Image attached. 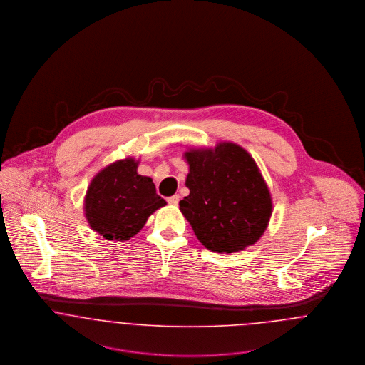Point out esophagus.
Instances as JSON below:
<instances>
[{
	"label": "esophagus",
	"mask_w": 365,
	"mask_h": 365,
	"mask_svg": "<svg viewBox=\"0 0 365 365\" xmlns=\"http://www.w3.org/2000/svg\"><path fill=\"white\" fill-rule=\"evenodd\" d=\"M168 202H169V205H172V206H177L178 202H180V196H178V195H173V196L168 197Z\"/></svg>",
	"instance_id": "34e87169"
}]
</instances>
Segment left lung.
<instances>
[{
	"mask_svg": "<svg viewBox=\"0 0 365 365\" xmlns=\"http://www.w3.org/2000/svg\"><path fill=\"white\" fill-rule=\"evenodd\" d=\"M180 210L199 242L215 252H237L254 245L272 215L268 185L251 155L237 144L191 148Z\"/></svg>",
	"mask_w": 365,
	"mask_h": 365,
	"instance_id": "left-lung-1",
	"label": "left lung"
}]
</instances>
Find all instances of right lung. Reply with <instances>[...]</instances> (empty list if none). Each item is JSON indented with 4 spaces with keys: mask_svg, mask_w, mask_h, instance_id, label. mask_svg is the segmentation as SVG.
<instances>
[{
    "mask_svg": "<svg viewBox=\"0 0 365 365\" xmlns=\"http://www.w3.org/2000/svg\"><path fill=\"white\" fill-rule=\"evenodd\" d=\"M137 166L135 158L116 160L100 170L88 187L85 217L107 240H129L155 210L166 205L153 178L137 173Z\"/></svg>",
    "mask_w": 365,
    "mask_h": 365,
    "instance_id": "1",
    "label": "right lung"
}]
</instances>
